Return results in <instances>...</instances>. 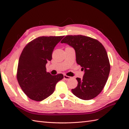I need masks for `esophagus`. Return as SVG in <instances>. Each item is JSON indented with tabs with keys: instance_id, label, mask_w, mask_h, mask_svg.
Wrapping results in <instances>:
<instances>
[{
	"instance_id": "1",
	"label": "esophagus",
	"mask_w": 129,
	"mask_h": 129,
	"mask_svg": "<svg viewBox=\"0 0 129 129\" xmlns=\"http://www.w3.org/2000/svg\"><path fill=\"white\" fill-rule=\"evenodd\" d=\"M64 78L66 80H70V79H72V77H70V76H67L66 75H64Z\"/></svg>"
}]
</instances>
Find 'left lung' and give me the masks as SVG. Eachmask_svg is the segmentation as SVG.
<instances>
[{"label":"left lung","instance_id":"8db88e82","mask_svg":"<svg viewBox=\"0 0 129 129\" xmlns=\"http://www.w3.org/2000/svg\"><path fill=\"white\" fill-rule=\"evenodd\" d=\"M75 49L76 60L84 70L82 79L77 78L78 86L73 94L82 100L96 97L104 89L110 70L107 52L96 39L84 35H67L61 41Z\"/></svg>","mask_w":129,"mask_h":129}]
</instances>
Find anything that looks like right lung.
<instances>
[{
	"label": "right lung",
	"mask_w": 129,
	"mask_h": 129,
	"mask_svg": "<svg viewBox=\"0 0 129 129\" xmlns=\"http://www.w3.org/2000/svg\"><path fill=\"white\" fill-rule=\"evenodd\" d=\"M64 36L40 37L27 44L19 57L16 78L21 89L30 99L40 101L54 92L64 75H51L46 64L52 59L55 46Z\"/></svg>",
	"instance_id": "obj_1"
}]
</instances>
